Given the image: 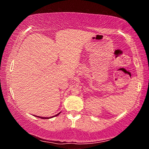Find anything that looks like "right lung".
<instances>
[{
	"label": "right lung",
	"mask_w": 149,
	"mask_h": 149,
	"mask_svg": "<svg viewBox=\"0 0 149 149\" xmlns=\"http://www.w3.org/2000/svg\"><path fill=\"white\" fill-rule=\"evenodd\" d=\"M60 114V113H59V114H56V115H55L54 116H58V115H59ZM37 117H38V116H37ZM52 117H54V116H52ZM38 118H42V119H47H47H49V118H44V117H38Z\"/></svg>",
	"instance_id": "right-lung-1"
}]
</instances>
